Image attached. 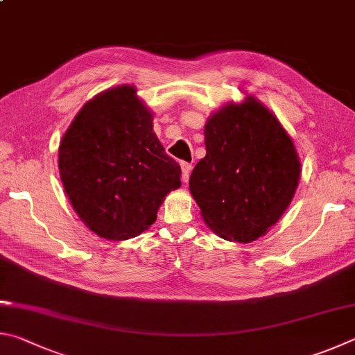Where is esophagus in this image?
<instances>
[{
    "instance_id": "34e87169",
    "label": "esophagus",
    "mask_w": 355,
    "mask_h": 355,
    "mask_svg": "<svg viewBox=\"0 0 355 355\" xmlns=\"http://www.w3.org/2000/svg\"><path fill=\"white\" fill-rule=\"evenodd\" d=\"M193 165L189 164V162H182L181 164V170H182V181L184 182H189V178H190V171Z\"/></svg>"
}]
</instances>
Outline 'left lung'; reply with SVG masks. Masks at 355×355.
I'll return each mask as SVG.
<instances>
[{"mask_svg": "<svg viewBox=\"0 0 355 355\" xmlns=\"http://www.w3.org/2000/svg\"><path fill=\"white\" fill-rule=\"evenodd\" d=\"M206 157L190 176V193L221 239L251 243L290 206L301 162L277 118L248 96L229 103L204 126Z\"/></svg>", "mask_w": 355, "mask_h": 355, "instance_id": "1", "label": "left lung"}]
</instances>
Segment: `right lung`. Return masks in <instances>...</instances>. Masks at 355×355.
<instances>
[{
    "mask_svg": "<svg viewBox=\"0 0 355 355\" xmlns=\"http://www.w3.org/2000/svg\"><path fill=\"white\" fill-rule=\"evenodd\" d=\"M120 85L99 93L74 116L59 146L65 193L84 225L105 240L137 237L157 218L181 166L153 130V114Z\"/></svg>",
    "mask_w": 355,
    "mask_h": 355,
    "instance_id": "1",
    "label": "right lung"
}]
</instances>
